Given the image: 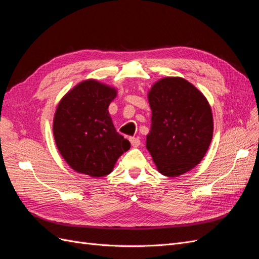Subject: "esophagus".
<instances>
[{
	"instance_id": "1",
	"label": "esophagus",
	"mask_w": 259,
	"mask_h": 259,
	"mask_svg": "<svg viewBox=\"0 0 259 259\" xmlns=\"http://www.w3.org/2000/svg\"><path fill=\"white\" fill-rule=\"evenodd\" d=\"M130 142H131V145H132L133 147H135V148L139 147V145H140V140H139V138L131 137V138H130Z\"/></svg>"
}]
</instances>
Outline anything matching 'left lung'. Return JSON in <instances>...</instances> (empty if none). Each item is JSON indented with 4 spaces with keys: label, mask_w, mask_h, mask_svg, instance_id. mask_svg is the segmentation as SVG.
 Wrapping results in <instances>:
<instances>
[{
    "label": "left lung",
    "mask_w": 259,
    "mask_h": 259,
    "mask_svg": "<svg viewBox=\"0 0 259 259\" xmlns=\"http://www.w3.org/2000/svg\"><path fill=\"white\" fill-rule=\"evenodd\" d=\"M151 127L146 147L159 173L178 177L204 158L214 132L211 108L193 84L180 76L156 81L148 92Z\"/></svg>",
    "instance_id": "8db88e82"
}]
</instances>
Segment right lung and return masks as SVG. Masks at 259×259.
<instances>
[{
  "mask_svg": "<svg viewBox=\"0 0 259 259\" xmlns=\"http://www.w3.org/2000/svg\"><path fill=\"white\" fill-rule=\"evenodd\" d=\"M113 86L88 79L60 99L53 120L55 143L68 165L79 174H110L120 156L131 148L114 128L108 108L116 97Z\"/></svg>",
  "mask_w": 259,
  "mask_h": 259,
  "instance_id": "obj_1",
  "label": "right lung"
}]
</instances>
